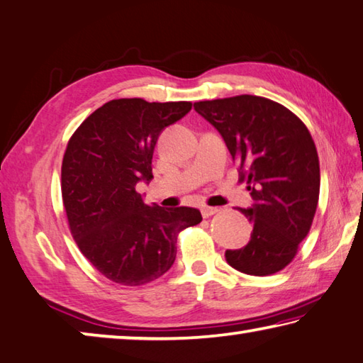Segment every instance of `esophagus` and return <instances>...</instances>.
<instances>
[{
  "label": "esophagus",
  "instance_id": "1",
  "mask_svg": "<svg viewBox=\"0 0 363 363\" xmlns=\"http://www.w3.org/2000/svg\"><path fill=\"white\" fill-rule=\"evenodd\" d=\"M200 211H201L203 217H209V216H213L216 213H219V208H213V206H208V204H201Z\"/></svg>",
  "mask_w": 363,
  "mask_h": 363
}]
</instances>
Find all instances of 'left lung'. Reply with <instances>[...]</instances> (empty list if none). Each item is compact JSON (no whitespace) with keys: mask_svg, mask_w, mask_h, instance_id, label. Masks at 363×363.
Returning a JSON list of instances; mask_svg holds the SVG:
<instances>
[{"mask_svg":"<svg viewBox=\"0 0 363 363\" xmlns=\"http://www.w3.org/2000/svg\"><path fill=\"white\" fill-rule=\"evenodd\" d=\"M194 108L222 135L254 200L240 209L254 225L250 241L227 250V263L250 276L281 272L309 233L319 201V157L311 133L292 111L263 96L199 101Z\"/></svg>","mask_w":363,"mask_h":363,"instance_id":"1","label":"left lung"}]
</instances>
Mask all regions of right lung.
I'll use <instances>...</instances> for the list:
<instances>
[{
	"label": "right lung",
	"mask_w": 363,
	"mask_h": 363,
	"mask_svg": "<svg viewBox=\"0 0 363 363\" xmlns=\"http://www.w3.org/2000/svg\"><path fill=\"white\" fill-rule=\"evenodd\" d=\"M190 109V101L111 100L69 138L62 196L71 235L85 259L116 284L160 278L174 263L177 235L201 222L199 209L147 206L136 190L138 182L154 177L162 130Z\"/></svg>",
	"instance_id": "right-lung-1"
}]
</instances>
